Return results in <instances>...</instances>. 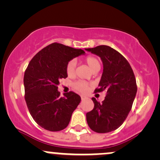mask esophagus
<instances>
[{
    "label": "esophagus",
    "mask_w": 160,
    "mask_h": 160,
    "mask_svg": "<svg viewBox=\"0 0 160 160\" xmlns=\"http://www.w3.org/2000/svg\"><path fill=\"white\" fill-rule=\"evenodd\" d=\"M80 97H81V100L82 101H84V100H86V97L84 96V95H81Z\"/></svg>",
    "instance_id": "esophagus-1"
}]
</instances>
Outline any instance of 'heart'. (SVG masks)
<instances>
[{
  "instance_id": "obj_1",
  "label": "heart",
  "mask_w": 160,
  "mask_h": 160,
  "mask_svg": "<svg viewBox=\"0 0 160 160\" xmlns=\"http://www.w3.org/2000/svg\"><path fill=\"white\" fill-rule=\"evenodd\" d=\"M85 62L92 72H95V71L100 70L101 62L98 58L95 56H86ZM75 73H76V62L74 60H71L68 62L67 65H66V74L68 78H73L75 76ZM73 87L80 92L86 93L89 89V83L84 80H78L77 82H74Z\"/></svg>"
}]
</instances>
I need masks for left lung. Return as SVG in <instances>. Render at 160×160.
<instances>
[{
	"mask_svg": "<svg viewBox=\"0 0 160 160\" xmlns=\"http://www.w3.org/2000/svg\"><path fill=\"white\" fill-rule=\"evenodd\" d=\"M86 50L98 56L103 63V73L95 92H107L102 103L92 98L94 108L86 113V121L95 132H110L123 123L131 111L137 92L136 80L127 60L114 49L101 45Z\"/></svg>",
	"mask_w": 160,
	"mask_h": 160,
	"instance_id": "1",
	"label": "left lung"
}]
</instances>
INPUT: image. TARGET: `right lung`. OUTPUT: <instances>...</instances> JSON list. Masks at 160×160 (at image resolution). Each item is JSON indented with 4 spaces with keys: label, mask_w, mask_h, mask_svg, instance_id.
<instances>
[{
    "label": "right lung",
    "mask_w": 160,
    "mask_h": 160,
    "mask_svg": "<svg viewBox=\"0 0 160 160\" xmlns=\"http://www.w3.org/2000/svg\"><path fill=\"white\" fill-rule=\"evenodd\" d=\"M82 49L53 43L32 58L24 74L25 99L34 120L45 129L61 131L68 126L80 104L79 95L71 91L60 96L59 80L66 78V65Z\"/></svg>",
    "instance_id": "add662e5"
}]
</instances>
